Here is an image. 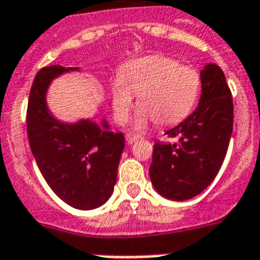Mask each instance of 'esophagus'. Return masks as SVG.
<instances>
[{
    "instance_id": "esophagus-1",
    "label": "esophagus",
    "mask_w": 260,
    "mask_h": 260,
    "mask_svg": "<svg viewBox=\"0 0 260 260\" xmlns=\"http://www.w3.org/2000/svg\"><path fill=\"white\" fill-rule=\"evenodd\" d=\"M137 141H138V137L130 136V134H127V136H126V142H127L128 145H133V143L137 142Z\"/></svg>"
}]
</instances>
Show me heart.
<instances>
[{"label":"heart","instance_id":"obj_1","mask_svg":"<svg viewBox=\"0 0 260 260\" xmlns=\"http://www.w3.org/2000/svg\"><path fill=\"white\" fill-rule=\"evenodd\" d=\"M200 74L166 56L151 55L127 63L111 84V103L118 123L127 122L134 95L141 109L133 122L142 132L155 120L159 126L180 123L188 117L200 94Z\"/></svg>","mask_w":260,"mask_h":260}]
</instances>
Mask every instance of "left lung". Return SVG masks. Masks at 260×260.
Instances as JSON below:
<instances>
[{
  "label": "left lung",
  "instance_id": "left-lung-1",
  "mask_svg": "<svg viewBox=\"0 0 260 260\" xmlns=\"http://www.w3.org/2000/svg\"><path fill=\"white\" fill-rule=\"evenodd\" d=\"M200 78L197 109L165 133L177 142H155L153 149L151 184L168 200H189L203 192L219 173L231 140L234 105L224 72L209 63Z\"/></svg>",
  "mask_w": 260,
  "mask_h": 260
}]
</instances>
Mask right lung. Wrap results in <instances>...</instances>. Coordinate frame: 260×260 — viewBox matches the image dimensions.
I'll return each instance as SVG.
<instances>
[{
	"label": "right lung",
	"instance_id": "add662e5",
	"mask_svg": "<svg viewBox=\"0 0 260 260\" xmlns=\"http://www.w3.org/2000/svg\"><path fill=\"white\" fill-rule=\"evenodd\" d=\"M78 71V67L51 66L37 72L29 92L26 127L29 146L48 185L68 205L90 211L113 194L124 138L111 132L106 119L63 122L49 110L51 83Z\"/></svg>",
	"mask_w": 260,
	"mask_h": 260
}]
</instances>
